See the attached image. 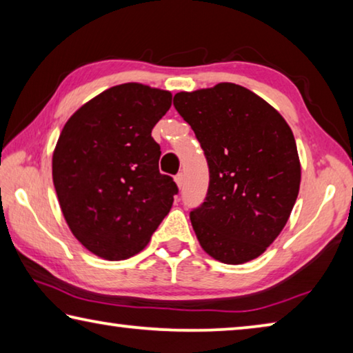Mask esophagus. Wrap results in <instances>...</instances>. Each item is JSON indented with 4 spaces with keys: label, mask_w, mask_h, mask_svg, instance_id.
<instances>
[{
    "label": "esophagus",
    "mask_w": 353,
    "mask_h": 353,
    "mask_svg": "<svg viewBox=\"0 0 353 353\" xmlns=\"http://www.w3.org/2000/svg\"><path fill=\"white\" fill-rule=\"evenodd\" d=\"M174 181H176V185L179 188L183 187V174H182V172H179V174L174 177Z\"/></svg>",
    "instance_id": "obj_1"
}]
</instances>
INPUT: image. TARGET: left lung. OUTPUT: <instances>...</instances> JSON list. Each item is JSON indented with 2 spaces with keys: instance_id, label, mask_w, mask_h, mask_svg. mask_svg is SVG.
Returning a JSON list of instances; mask_svg holds the SVG:
<instances>
[{
  "instance_id": "8db88e82",
  "label": "left lung",
  "mask_w": 353,
  "mask_h": 353,
  "mask_svg": "<svg viewBox=\"0 0 353 353\" xmlns=\"http://www.w3.org/2000/svg\"><path fill=\"white\" fill-rule=\"evenodd\" d=\"M174 107L207 157L205 202L190 213L201 248L243 265L280 235L301 187V162L285 118L232 82L174 94Z\"/></svg>"
}]
</instances>
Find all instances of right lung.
<instances>
[{
    "label": "right lung",
    "instance_id": "right-lung-1",
    "mask_svg": "<svg viewBox=\"0 0 353 353\" xmlns=\"http://www.w3.org/2000/svg\"><path fill=\"white\" fill-rule=\"evenodd\" d=\"M171 92L128 82L77 109L52 152V182L71 234L104 260L146 248L170 213L177 187L160 174L152 128Z\"/></svg>",
    "mask_w": 353,
    "mask_h": 353
}]
</instances>
